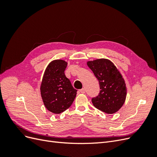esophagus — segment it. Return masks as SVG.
<instances>
[{"instance_id":"esophagus-1","label":"esophagus","mask_w":157,"mask_h":157,"mask_svg":"<svg viewBox=\"0 0 157 157\" xmlns=\"http://www.w3.org/2000/svg\"><path fill=\"white\" fill-rule=\"evenodd\" d=\"M79 92H80V93H82V94H84V93H85V89H84V88L80 89V90H79Z\"/></svg>"}]
</instances>
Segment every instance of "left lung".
Listing matches in <instances>:
<instances>
[{"mask_svg": "<svg viewBox=\"0 0 157 157\" xmlns=\"http://www.w3.org/2000/svg\"><path fill=\"white\" fill-rule=\"evenodd\" d=\"M99 84L98 96L92 98L94 106L104 113L113 114L124 104L126 97V87L121 74L110 60L98 59L88 61Z\"/></svg>", "mask_w": 157, "mask_h": 157, "instance_id": "1", "label": "left lung"}]
</instances>
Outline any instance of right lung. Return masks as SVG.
<instances>
[{"label":"right lung","mask_w":157,"mask_h":157,"mask_svg":"<svg viewBox=\"0 0 157 157\" xmlns=\"http://www.w3.org/2000/svg\"><path fill=\"white\" fill-rule=\"evenodd\" d=\"M67 63L61 59L52 61L47 66L42 78L40 93L46 108L54 114L68 109L74 101L77 90L65 77Z\"/></svg>","instance_id":"obj_1"}]
</instances>
